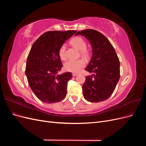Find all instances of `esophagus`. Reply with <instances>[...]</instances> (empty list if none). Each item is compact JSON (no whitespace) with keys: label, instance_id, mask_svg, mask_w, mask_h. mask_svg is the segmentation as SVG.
<instances>
[{"label":"esophagus","instance_id":"esophagus-1","mask_svg":"<svg viewBox=\"0 0 146 146\" xmlns=\"http://www.w3.org/2000/svg\"><path fill=\"white\" fill-rule=\"evenodd\" d=\"M78 75V74H76V73H73L72 74V76L73 77H76V76H77Z\"/></svg>","mask_w":146,"mask_h":146}]
</instances>
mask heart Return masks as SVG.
<instances>
[{"label": "heart", "instance_id": "1", "mask_svg": "<svg viewBox=\"0 0 146 146\" xmlns=\"http://www.w3.org/2000/svg\"><path fill=\"white\" fill-rule=\"evenodd\" d=\"M70 44L74 47L80 50V55L85 58H88L90 55V52L86 48V43L85 40L81 37H74L70 41ZM58 55L60 59L65 60L66 56V47L64 45L61 46L58 50ZM85 63L83 60L78 59L77 60H69L65 63L64 68L68 72L77 73L84 68Z\"/></svg>", "mask_w": 146, "mask_h": 146}]
</instances>
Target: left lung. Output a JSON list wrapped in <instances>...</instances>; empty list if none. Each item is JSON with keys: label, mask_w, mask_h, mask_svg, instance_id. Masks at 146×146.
<instances>
[{"label": "left lung", "mask_w": 146, "mask_h": 146, "mask_svg": "<svg viewBox=\"0 0 146 146\" xmlns=\"http://www.w3.org/2000/svg\"><path fill=\"white\" fill-rule=\"evenodd\" d=\"M88 39L92 55L85 70L93 73L86 77L82 86L83 97L91 102L108 99L114 92L120 78V63L112 44L103 34L95 30L78 32Z\"/></svg>", "instance_id": "1"}]
</instances>
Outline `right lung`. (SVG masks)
I'll use <instances>...</instances> for the list:
<instances>
[{"label":"right lung","mask_w":146,"mask_h":146,"mask_svg":"<svg viewBox=\"0 0 146 146\" xmlns=\"http://www.w3.org/2000/svg\"><path fill=\"white\" fill-rule=\"evenodd\" d=\"M76 30L49 31L35 41L29 54L25 75L35 95L42 102L53 104L63 100L72 74H58L63 64L58 50Z\"/></svg>","instance_id":"right-lung-1"}]
</instances>
